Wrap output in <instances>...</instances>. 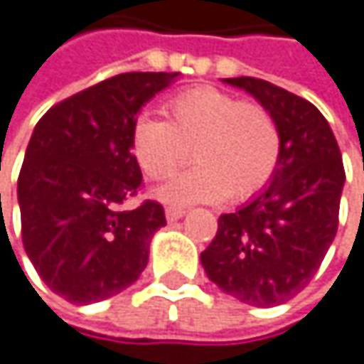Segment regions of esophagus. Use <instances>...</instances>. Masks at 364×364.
I'll use <instances>...</instances> for the list:
<instances>
[{
  "mask_svg": "<svg viewBox=\"0 0 364 364\" xmlns=\"http://www.w3.org/2000/svg\"><path fill=\"white\" fill-rule=\"evenodd\" d=\"M164 216H166V220L168 223H173V220H179L185 216V208H177V205H166L164 208Z\"/></svg>",
  "mask_w": 364,
  "mask_h": 364,
  "instance_id": "obj_1",
  "label": "esophagus"
}]
</instances>
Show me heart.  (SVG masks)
I'll return each mask as SVG.
<instances>
[{
    "instance_id": "heart-1",
    "label": "heart",
    "mask_w": 364,
    "mask_h": 364,
    "mask_svg": "<svg viewBox=\"0 0 364 364\" xmlns=\"http://www.w3.org/2000/svg\"><path fill=\"white\" fill-rule=\"evenodd\" d=\"M166 113L168 121L141 115L132 129L134 156L150 179L177 173L193 150L198 166L159 189L164 202H243L274 177L282 138L264 105L200 86L171 98Z\"/></svg>"
}]
</instances>
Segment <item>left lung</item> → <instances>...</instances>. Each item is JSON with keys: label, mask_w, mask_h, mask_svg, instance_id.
I'll list each match as a JSON object with an SVG mask.
<instances>
[{"label": "left lung", "mask_w": 364, "mask_h": 364, "mask_svg": "<svg viewBox=\"0 0 364 364\" xmlns=\"http://www.w3.org/2000/svg\"><path fill=\"white\" fill-rule=\"evenodd\" d=\"M274 115L282 154L266 189L223 214L200 259L208 278L253 307L282 305L305 289L338 230L342 154L330 123L309 100L259 77H225Z\"/></svg>", "instance_id": "left-lung-1"}]
</instances>
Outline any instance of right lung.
<instances>
[{
	"label": "right lung",
	"instance_id": "obj_1",
	"mask_svg": "<svg viewBox=\"0 0 364 364\" xmlns=\"http://www.w3.org/2000/svg\"><path fill=\"white\" fill-rule=\"evenodd\" d=\"M177 75H113L57 102L34 127L18 177L22 243L43 282L74 305L132 287L166 225L159 202L121 205L141 187L132 154L138 113Z\"/></svg>",
	"mask_w": 364,
	"mask_h": 364
}]
</instances>
